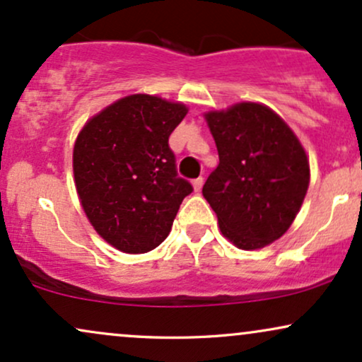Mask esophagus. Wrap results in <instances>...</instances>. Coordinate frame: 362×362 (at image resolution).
I'll return each mask as SVG.
<instances>
[{
	"label": "esophagus",
	"instance_id": "esophagus-1",
	"mask_svg": "<svg viewBox=\"0 0 362 362\" xmlns=\"http://www.w3.org/2000/svg\"><path fill=\"white\" fill-rule=\"evenodd\" d=\"M202 184H204V178H202V177L195 178V180L192 182V185H194V190H195V192H199V190L202 189Z\"/></svg>",
	"mask_w": 362,
	"mask_h": 362
}]
</instances>
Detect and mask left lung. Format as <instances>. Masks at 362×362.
<instances>
[{
    "mask_svg": "<svg viewBox=\"0 0 362 362\" xmlns=\"http://www.w3.org/2000/svg\"><path fill=\"white\" fill-rule=\"evenodd\" d=\"M219 165L202 195L221 233L242 250L264 248L293 224L310 185L300 139L276 112L242 102L206 114Z\"/></svg>",
    "mask_w": 362,
    "mask_h": 362,
    "instance_id": "obj_1",
    "label": "left lung"
}]
</instances>
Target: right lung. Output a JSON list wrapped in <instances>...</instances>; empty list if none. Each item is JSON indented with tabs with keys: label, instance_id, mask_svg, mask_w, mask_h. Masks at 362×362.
Wrapping results in <instances>:
<instances>
[{
	"label": "right lung",
	"instance_id": "obj_1",
	"mask_svg": "<svg viewBox=\"0 0 362 362\" xmlns=\"http://www.w3.org/2000/svg\"><path fill=\"white\" fill-rule=\"evenodd\" d=\"M184 103L129 95L91 117L78 134L73 172L83 211L98 235L126 253L156 248L192 185L177 173L168 138Z\"/></svg>",
	"mask_w": 362,
	"mask_h": 362
}]
</instances>
